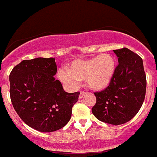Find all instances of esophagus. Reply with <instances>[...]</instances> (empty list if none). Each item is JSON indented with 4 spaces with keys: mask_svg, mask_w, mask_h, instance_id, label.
<instances>
[{
    "mask_svg": "<svg viewBox=\"0 0 157 157\" xmlns=\"http://www.w3.org/2000/svg\"><path fill=\"white\" fill-rule=\"evenodd\" d=\"M86 95V93L85 92H83V91H81L80 92V94H79V98L81 99V98H82L84 96Z\"/></svg>",
    "mask_w": 157,
    "mask_h": 157,
    "instance_id": "34e87169",
    "label": "esophagus"
}]
</instances>
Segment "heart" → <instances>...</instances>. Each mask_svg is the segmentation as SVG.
<instances>
[{"label":"heart","mask_w":157,"mask_h":157,"mask_svg":"<svg viewBox=\"0 0 157 157\" xmlns=\"http://www.w3.org/2000/svg\"><path fill=\"white\" fill-rule=\"evenodd\" d=\"M115 70L116 62L113 56L103 53L90 59L72 61L69 70L58 71V77L62 82L70 85H75L80 79H86L89 88L101 91L109 86Z\"/></svg>","instance_id":"b5f03b06"}]
</instances>
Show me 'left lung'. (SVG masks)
Wrapping results in <instances>:
<instances>
[{
  "label": "left lung",
  "instance_id": "8db88e82",
  "mask_svg": "<svg viewBox=\"0 0 157 157\" xmlns=\"http://www.w3.org/2000/svg\"><path fill=\"white\" fill-rule=\"evenodd\" d=\"M113 51L119 64L109 86L94 93L97 102L92 112L100 121L116 126L130 121L140 110L145 97L146 77L138 54L127 48Z\"/></svg>",
  "mask_w": 157,
  "mask_h": 157
}]
</instances>
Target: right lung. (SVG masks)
Instances as JSON below:
<instances>
[{
    "instance_id": "add662e5",
    "label": "right lung",
    "mask_w": 157,
    "mask_h": 157,
    "mask_svg": "<svg viewBox=\"0 0 157 157\" xmlns=\"http://www.w3.org/2000/svg\"><path fill=\"white\" fill-rule=\"evenodd\" d=\"M54 58L24 59L9 75L12 105L27 125L41 132H52L68 123L79 92L67 93L53 77Z\"/></svg>"
}]
</instances>
